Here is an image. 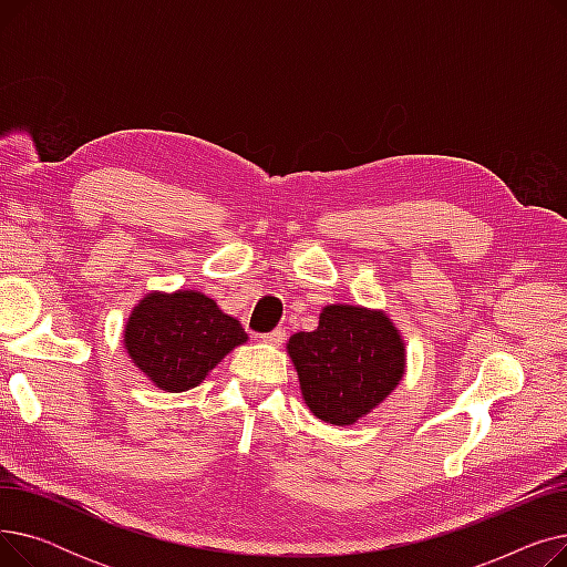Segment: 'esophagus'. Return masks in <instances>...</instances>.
Wrapping results in <instances>:
<instances>
[{"instance_id":"1","label":"esophagus","mask_w":567,"mask_h":567,"mask_svg":"<svg viewBox=\"0 0 567 567\" xmlns=\"http://www.w3.org/2000/svg\"><path fill=\"white\" fill-rule=\"evenodd\" d=\"M264 342H268V344H282L285 340H287V333H285V329H276V331H271V333H264V336H259Z\"/></svg>"}]
</instances>
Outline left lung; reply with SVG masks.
Masks as SVG:
<instances>
[{
    "label": "left lung",
    "instance_id": "obj_1",
    "mask_svg": "<svg viewBox=\"0 0 567 567\" xmlns=\"http://www.w3.org/2000/svg\"><path fill=\"white\" fill-rule=\"evenodd\" d=\"M301 393L319 421L353 425L389 398L404 377V340L381 310L326 306L312 333L287 344Z\"/></svg>",
    "mask_w": 567,
    "mask_h": 567
}]
</instances>
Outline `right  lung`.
Masks as SVG:
<instances>
[{
  "label": "right lung",
  "instance_id": "add662e5",
  "mask_svg": "<svg viewBox=\"0 0 567 567\" xmlns=\"http://www.w3.org/2000/svg\"><path fill=\"white\" fill-rule=\"evenodd\" d=\"M248 340L244 326L202 291L146 293L133 308L124 344L161 391L184 393Z\"/></svg>",
  "mask_w": 567,
  "mask_h": 567
}]
</instances>
